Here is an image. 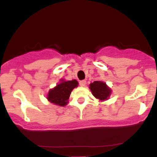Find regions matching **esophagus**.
<instances>
[{
  "label": "esophagus",
  "instance_id": "34e87169",
  "mask_svg": "<svg viewBox=\"0 0 157 157\" xmlns=\"http://www.w3.org/2000/svg\"><path fill=\"white\" fill-rule=\"evenodd\" d=\"M86 84V80H81L79 82V85H80V86H85Z\"/></svg>",
  "mask_w": 157,
  "mask_h": 157
}]
</instances>
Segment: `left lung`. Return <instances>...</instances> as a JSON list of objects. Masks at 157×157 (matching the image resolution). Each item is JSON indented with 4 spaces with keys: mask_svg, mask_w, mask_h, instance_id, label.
Instances as JSON below:
<instances>
[{
    "mask_svg": "<svg viewBox=\"0 0 157 157\" xmlns=\"http://www.w3.org/2000/svg\"><path fill=\"white\" fill-rule=\"evenodd\" d=\"M89 89L92 94L101 101L109 99L111 93V90L107 86L105 82L101 81H94L89 85Z\"/></svg>",
    "mask_w": 157,
    "mask_h": 157,
    "instance_id": "left-lung-1",
    "label": "left lung"
}]
</instances>
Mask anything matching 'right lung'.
I'll use <instances>...</instances> for the list:
<instances>
[{"instance_id": "add662e5", "label": "right lung", "mask_w": 157, "mask_h": 157, "mask_svg": "<svg viewBox=\"0 0 157 157\" xmlns=\"http://www.w3.org/2000/svg\"><path fill=\"white\" fill-rule=\"evenodd\" d=\"M61 82L50 89L47 95V100L52 103L60 106H64L68 103V100L71 91L77 87L78 82L76 80L64 81L61 80Z\"/></svg>"}]
</instances>
